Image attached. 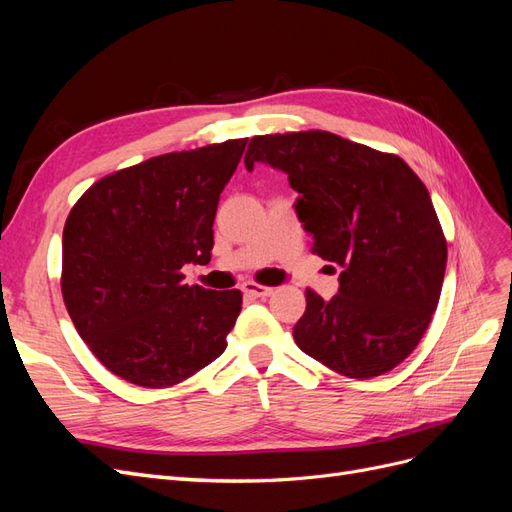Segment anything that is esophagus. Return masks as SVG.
Listing matches in <instances>:
<instances>
[{
  "label": "esophagus",
  "mask_w": 512,
  "mask_h": 512,
  "mask_svg": "<svg viewBox=\"0 0 512 512\" xmlns=\"http://www.w3.org/2000/svg\"><path fill=\"white\" fill-rule=\"evenodd\" d=\"M241 290L245 294H250V297H271V294H273L271 286H262V284H256V282H245L241 286Z\"/></svg>",
  "instance_id": "obj_1"
}]
</instances>
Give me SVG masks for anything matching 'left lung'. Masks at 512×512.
Here are the masks:
<instances>
[{
  "instance_id": "left-lung-1",
  "label": "left lung",
  "mask_w": 512,
  "mask_h": 512,
  "mask_svg": "<svg viewBox=\"0 0 512 512\" xmlns=\"http://www.w3.org/2000/svg\"><path fill=\"white\" fill-rule=\"evenodd\" d=\"M256 162L284 170L312 252L342 267L333 299L305 290V314L292 329L297 346L359 380L408 359L436 312L446 269L425 183L395 153L324 130L254 136L245 168Z\"/></svg>"
}]
</instances>
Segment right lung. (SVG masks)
<instances>
[{
	"instance_id": "add662e5",
	"label": "right lung",
	"mask_w": 512,
	"mask_h": 512,
	"mask_svg": "<svg viewBox=\"0 0 512 512\" xmlns=\"http://www.w3.org/2000/svg\"><path fill=\"white\" fill-rule=\"evenodd\" d=\"M247 138L121 168L76 200L61 239V294L76 331L115 376L166 389L226 350L239 290L188 286L207 265L220 194Z\"/></svg>"
}]
</instances>
